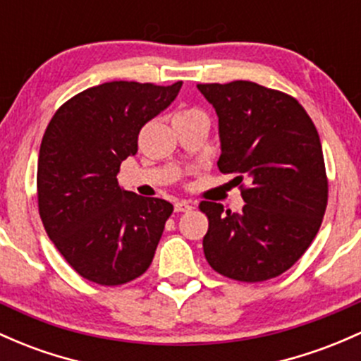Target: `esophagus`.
<instances>
[{"instance_id":"obj_1","label":"esophagus","mask_w":361,"mask_h":361,"mask_svg":"<svg viewBox=\"0 0 361 361\" xmlns=\"http://www.w3.org/2000/svg\"><path fill=\"white\" fill-rule=\"evenodd\" d=\"M188 211H192V204H188V202L180 200L174 204V212H188Z\"/></svg>"}]
</instances>
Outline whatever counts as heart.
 I'll return each instance as SVG.
<instances>
[{
    "mask_svg": "<svg viewBox=\"0 0 361 361\" xmlns=\"http://www.w3.org/2000/svg\"><path fill=\"white\" fill-rule=\"evenodd\" d=\"M195 114H202V113L199 109H181L178 111L174 118H188V116H195Z\"/></svg>",
    "mask_w": 361,
    "mask_h": 361,
    "instance_id": "b5f03b06",
    "label": "heart"
}]
</instances>
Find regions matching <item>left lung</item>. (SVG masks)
Here are the masks:
<instances>
[{
  "mask_svg": "<svg viewBox=\"0 0 361 361\" xmlns=\"http://www.w3.org/2000/svg\"><path fill=\"white\" fill-rule=\"evenodd\" d=\"M197 89L219 118L217 168L250 180L243 212L200 202L209 219L205 259L231 279H272L307 252L322 224L327 178L319 133L303 106L279 90L247 80Z\"/></svg>",
  "mask_w": 361,
  "mask_h": 361,
  "instance_id": "8db88e82",
  "label": "left lung"
}]
</instances>
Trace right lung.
Here are the masks:
<instances>
[{"label":"right lung","mask_w":361,"mask_h":361,"mask_svg":"<svg viewBox=\"0 0 361 361\" xmlns=\"http://www.w3.org/2000/svg\"><path fill=\"white\" fill-rule=\"evenodd\" d=\"M181 84L106 82L71 97L47 125L39 214L58 252L92 283L125 284L152 262L173 205L121 188L116 174L137 154L142 126L171 104Z\"/></svg>","instance_id":"right-lung-1"}]
</instances>
